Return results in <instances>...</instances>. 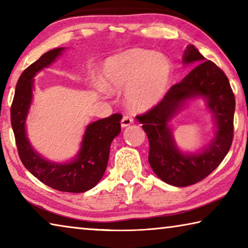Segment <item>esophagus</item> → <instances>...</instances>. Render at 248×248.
<instances>
[{"label":"esophagus","mask_w":248,"mask_h":248,"mask_svg":"<svg viewBox=\"0 0 248 248\" xmlns=\"http://www.w3.org/2000/svg\"><path fill=\"white\" fill-rule=\"evenodd\" d=\"M133 123V117L130 115H125L123 117V120H121V125L123 127H128Z\"/></svg>","instance_id":"obj_1"}]
</instances>
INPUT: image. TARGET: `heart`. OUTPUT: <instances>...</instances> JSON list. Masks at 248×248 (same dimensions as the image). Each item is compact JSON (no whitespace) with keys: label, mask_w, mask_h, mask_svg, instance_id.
I'll list each match as a JSON object with an SVG mask.
<instances>
[{"label":"heart","mask_w":248,"mask_h":248,"mask_svg":"<svg viewBox=\"0 0 248 248\" xmlns=\"http://www.w3.org/2000/svg\"><path fill=\"white\" fill-rule=\"evenodd\" d=\"M170 77L171 64L165 56L146 49H131L107 59L102 82L111 92L127 87L125 97L130 106L146 110L163 98Z\"/></svg>","instance_id":"1"}]
</instances>
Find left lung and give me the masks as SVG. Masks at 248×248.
Segmentation results:
<instances>
[{"label":"left lung","mask_w":248,"mask_h":248,"mask_svg":"<svg viewBox=\"0 0 248 248\" xmlns=\"http://www.w3.org/2000/svg\"><path fill=\"white\" fill-rule=\"evenodd\" d=\"M184 62L199 63L182 82L171 86L161 102L137 116L148 136L153 171L163 182L177 187L197 184L211 174L228 154L234 136L235 96L228 77L192 45L185 51ZM195 95L207 98L217 121V133L208 149L188 155L175 148L168 121L185 100Z\"/></svg>","instance_id":"obj_1"}]
</instances>
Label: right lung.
Returning a JSON list of instances; mask_svg holds the SVG:
<instances>
[{
    "mask_svg": "<svg viewBox=\"0 0 248 248\" xmlns=\"http://www.w3.org/2000/svg\"><path fill=\"white\" fill-rule=\"evenodd\" d=\"M62 50L63 48H57L44 53L20 75L11 106V124L23 165L41 183L53 189L78 194L92 189L102 179L111 142L121 131L123 115L114 114L89 124L78 158L69 164L50 163L32 150L25 132V119L32 96V78L56 60Z\"/></svg>",
    "mask_w": 248,
    "mask_h": 248,
    "instance_id": "obj_1",
    "label": "right lung"
}]
</instances>
